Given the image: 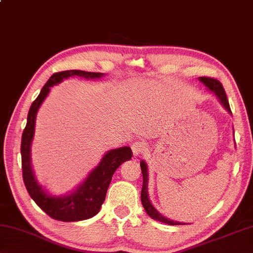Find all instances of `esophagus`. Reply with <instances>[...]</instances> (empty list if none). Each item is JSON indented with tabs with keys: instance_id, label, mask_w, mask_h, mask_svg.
Here are the masks:
<instances>
[{
	"instance_id": "obj_1",
	"label": "esophagus",
	"mask_w": 253,
	"mask_h": 253,
	"mask_svg": "<svg viewBox=\"0 0 253 253\" xmlns=\"http://www.w3.org/2000/svg\"><path fill=\"white\" fill-rule=\"evenodd\" d=\"M146 150H147V145L145 142L137 141L133 143V145H131V151H133L134 155H141L143 153H145Z\"/></svg>"
}]
</instances>
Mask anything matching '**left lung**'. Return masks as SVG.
<instances>
[{
	"label": "left lung",
	"instance_id": "8db88e82",
	"mask_svg": "<svg viewBox=\"0 0 253 253\" xmlns=\"http://www.w3.org/2000/svg\"><path fill=\"white\" fill-rule=\"evenodd\" d=\"M199 80L205 84L208 89L213 91L214 93L217 95L219 101L222 102V105L224 107H225V109L228 112H231L230 103H228L225 90H224L222 83H220L218 80H216L214 78H208V76H202V78H199ZM141 169L143 173V187H142V192H141V200H142L144 210H145L147 215L155 220H160V222L169 224V225H183L182 223L174 222V220H171V219H168L167 217H164V216H162L153 206H152V204L150 203V200H148V196H147V170H146V164L144 163V161L141 162Z\"/></svg>",
	"mask_w": 253,
	"mask_h": 253
}]
</instances>
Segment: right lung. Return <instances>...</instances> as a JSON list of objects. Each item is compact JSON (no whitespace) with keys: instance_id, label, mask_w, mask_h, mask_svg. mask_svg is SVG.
<instances>
[{"instance_id":"add662e5","label":"right lung","mask_w":253,"mask_h":253,"mask_svg":"<svg viewBox=\"0 0 253 253\" xmlns=\"http://www.w3.org/2000/svg\"><path fill=\"white\" fill-rule=\"evenodd\" d=\"M75 75L86 79H95L102 76L101 73L79 70L54 73L42 86L39 95L31 105L29 112H28L27 125L23 129L21 138L22 178L27 191L29 192L30 197L35 200V203L48 216L54 219L62 220V222H76V220L87 219L97 215L105 202L108 187H109L115 171L120 167V164L127 160H130L133 156V152L128 146L109 151L103 156L99 166L89 174L85 181L67 197H50L43 192L42 187L38 186L30 166V144L34 137L36 114H37L40 105L47 97L50 86L59 83L62 80L69 78V76Z\"/></svg>"}]
</instances>
